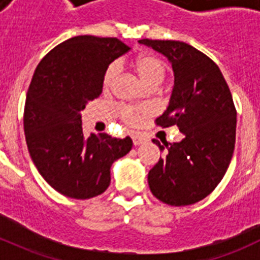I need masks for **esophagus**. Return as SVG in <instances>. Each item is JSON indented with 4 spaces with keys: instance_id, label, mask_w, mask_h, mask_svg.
<instances>
[{
    "instance_id": "esophagus-1",
    "label": "esophagus",
    "mask_w": 260,
    "mask_h": 260,
    "mask_svg": "<svg viewBox=\"0 0 260 260\" xmlns=\"http://www.w3.org/2000/svg\"><path fill=\"white\" fill-rule=\"evenodd\" d=\"M133 143H134V146H139V144L143 143V138L139 137V135H134L133 137Z\"/></svg>"
}]
</instances>
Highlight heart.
Wrapping results in <instances>:
<instances>
[{
  "label": "heart",
  "mask_w": 260,
  "mask_h": 260,
  "mask_svg": "<svg viewBox=\"0 0 260 260\" xmlns=\"http://www.w3.org/2000/svg\"><path fill=\"white\" fill-rule=\"evenodd\" d=\"M132 68L134 69L138 77L141 78L142 82L148 87L157 86L158 83H161L165 74H167L165 62L160 57L152 54V53H143V54H139V56L135 57L132 61ZM117 74H118V65L116 62H113L105 69L104 74H103V89L107 91L112 87ZM144 112H146L144 109L133 107H121L118 109V113L128 123L135 122L138 117L143 114Z\"/></svg>",
  "instance_id": "1"
}]
</instances>
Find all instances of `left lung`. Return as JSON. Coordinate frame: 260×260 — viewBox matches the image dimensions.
<instances>
[{"label":"left lung","instance_id":"8db88e82","mask_svg":"<svg viewBox=\"0 0 260 260\" xmlns=\"http://www.w3.org/2000/svg\"><path fill=\"white\" fill-rule=\"evenodd\" d=\"M139 43L172 62L171 102L156 125H176L183 134L178 143L165 144L167 156L148 172L151 192L169 206L194 204L215 190L233 156L237 110L231 89L219 66L191 45L150 39ZM152 142L164 150L160 142Z\"/></svg>","mask_w":260,"mask_h":260}]
</instances>
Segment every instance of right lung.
Returning a JSON list of instances; mask_svg holds the SVG:
<instances>
[{"instance_id": "1", "label": "right lung", "mask_w": 260, "mask_h": 260, "mask_svg": "<svg viewBox=\"0 0 260 260\" xmlns=\"http://www.w3.org/2000/svg\"><path fill=\"white\" fill-rule=\"evenodd\" d=\"M128 50L116 38L75 36L53 48L32 77L23 116L27 147L43 178L69 198L103 194L112 164L132 150L130 137L86 138L80 116L102 95L105 69Z\"/></svg>"}]
</instances>
